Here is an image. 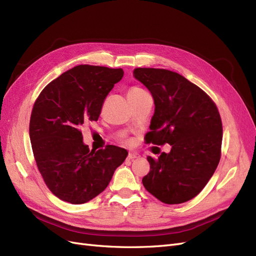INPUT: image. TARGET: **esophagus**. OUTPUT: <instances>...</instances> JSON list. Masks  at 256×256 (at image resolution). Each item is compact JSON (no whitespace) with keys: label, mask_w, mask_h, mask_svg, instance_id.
Returning a JSON list of instances; mask_svg holds the SVG:
<instances>
[{"label":"esophagus","mask_w":256,"mask_h":256,"mask_svg":"<svg viewBox=\"0 0 256 256\" xmlns=\"http://www.w3.org/2000/svg\"><path fill=\"white\" fill-rule=\"evenodd\" d=\"M140 157H141V154H138V152H129V154H128V158H129L130 160L138 159Z\"/></svg>","instance_id":"1"}]
</instances>
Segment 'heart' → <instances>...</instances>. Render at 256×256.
Here are the masks:
<instances>
[{"label":"heart","instance_id":"1","mask_svg":"<svg viewBox=\"0 0 256 256\" xmlns=\"http://www.w3.org/2000/svg\"><path fill=\"white\" fill-rule=\"evenodd\" d=\"M145 92L144 90H142V88H136V86H134V88H131L130 90H129V92H128V95H134V94H140V92ZM125 143H127V144H129L130 143V141H125Z\"/></svg>","mask_w":256,"mask_h":256}]
</instances>
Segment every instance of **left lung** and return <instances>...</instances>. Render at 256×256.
<instances>
[{
  "instance_id": "8db88e82",
  "label": "left lung",
  "mask_w": 256,
  "mask_h": 256,
  "mask_svg": "<svg viewBox=\"0 0 256 256\" xmlns=\"http://www.w3.org/2000/svg\"><path fill=\"white\" fill-rule=\"evenodd\" d=\"M134 76L152 92L154 102L146 143L172 147L158 159L147 157L150 171L143 177V186L162 203L187 202L203 190L219 164V111L203 90L180 74L136 68Z\"/></svg>"
}]
</instances>
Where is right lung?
I'll use <instances>...</instances> for the list:
<instances>
[{"label": "right lung", "instance_id": "1", "mask_svg": "<svg viewBox=\"0 0 256 256\" xmlns=\"http://www.w3.org/2000/svg\"><path fill=\"white\" fill-rule=\"evenodd\" d=\"M122 68L79 65L50 82L36 99L30 138L38 170L60 200L83 204L100 194L128 152L108 145L90 150L81 129L98 120L104 102L122 80Z\"/></svg>", "mask_w": 256, "mask_h": 256}]
</instances>
